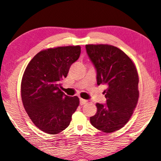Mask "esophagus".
<instances>
[{"instance_id":"esophagus-1","label":"esophagus","mask_w":161,"mask_h":161,"mask_svg":"<svg viewBox=\"0 0 161 161\" xmlns=\"http://www.w3.org/2000/svg\"><path fill=\"white\" fill-rule=\"evenodd\" d=\"M79 102H80V105H85V104H86V103H87V100H85V99H82V98H80V99H79Z\"/></svg>"}]
</instances>
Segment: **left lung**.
<instances>
[{
	"mask_svg": "<svg viewBox=\"0 0 161 161\" xmlns=\"http://www.w3.org/2000/svg\"><path fill=\"white\" fill-rule=\"evenodd\" d=\"M86 52L97 70V85H105V104L97 103L91 125L105 133L123 128L131 118L139 98L136 67L123 51L108 44H87Z\"/></svg>",
	"mask_w": 161,
	"mask_h": 161,
	"instance_id": "8db88e82",
	"label": "left lung"
}]
</instances>
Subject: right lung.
Masks as SVG:
<instances>
[{"label":"right lung","mask_w":161,"mask_h":161,"mask_svg":"<svg viewBox=\"0 0 161 161\" xmlns=\"http://www.w3.org/2000/svg\"><path fill=\"white\" fill-rule=\"evenodd\" d=\"M80 53L79 45L47 49L26 66L21 81L22 102L32 123L45 133L56 135L65 129L79 106L78 97L61 91L60 81Z\"/></svg>","instance_id":"1"}]
</instances>
